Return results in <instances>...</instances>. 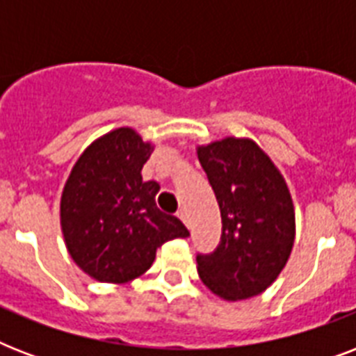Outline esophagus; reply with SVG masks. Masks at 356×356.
Returning <instances> with one entry per match:
<instances>
[{
  "label": "esophagus",
  "mask_w": 356,
  "mask_h": 356,
  "mask_svg": "<svg viewBox=\"0 0 356 356\" xmlns=\"http://www.w3.org/2000/svg\"><path fill=\"white\" fill-rule=\"evenodd\" d=\"M177 216H179V220H181V222H183L184 225H186V227H190V216H188V212H186V211H184V209H183V211H179Z\"/></svg>",
  "instance_id": "1"
}]
</instances>
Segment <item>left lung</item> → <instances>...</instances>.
I'll use <instances>...</instances> for the list:
<instances>
[{
    "instance_id": "obj_1",
    "label": "left lung",
    "mask_w": 356,
    "mask_h": 356,
    "mask_svg": "<svg viewBox=\"0 0 356 356\" xmlns=\"http://www.w3.org/2000/svg\"><path fill=\"white\" fill-rule=\"evenodd\" d=\"M222 214V242L197 254V273L225 301L259 296L286 266L296 240L288 184L251 138L225 136L195 147Z\"/></svg>"
}]
</instances>
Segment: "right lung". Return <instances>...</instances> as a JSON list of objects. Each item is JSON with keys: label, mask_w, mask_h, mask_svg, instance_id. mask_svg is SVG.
<instances>
[{"label": "right lung", "mask_w": 356, "mask_h": 356, "mask_svg": "<svg viewBox=\"0 0 356 356\" xmlns=\"http://www.w3.org/2000/svg\"><path fill=\"white\" fill-rule=\"evenodd\" d=\"M155 149L133 127L102 134L75 161L60 195V229L86 275L122 284L149 270L156 249L188 231L156 209V181L142 179Z\"/></svg>", "instance_id": "right-lung-1"}]
</instances>
